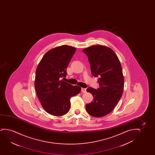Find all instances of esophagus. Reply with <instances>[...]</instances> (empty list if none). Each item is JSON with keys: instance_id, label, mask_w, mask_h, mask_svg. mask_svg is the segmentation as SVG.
Segmentation results:
<instances>
[{"instance_id": "1", "label": "esophagus", "mask_w": 155, "mask_h": 155, "mask_svg": "<svg viewBox=\"0 0 155 155\" xmlns=\"http://www.w3.org/2000/svg\"><path fill=\"white\" fill-rule=\"evenodd\" d=\"M81 91L83 92V93H86V88H81Z\"/></svg>"}]
</instances>
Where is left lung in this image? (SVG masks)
Segmentation results:
<instances>
[{"label":"left lung","mask_w":155,"mask_h":155,"mask_svg":"<svg viewBox=\"0 0 155 155\" xmlns=\"http://www.w3.org/2000/svg\"><path fill=\"white\" fill-rule=\"evenodd\" d=\"M83 51L88 56L91 74L99 77L100 85L97 89H86L94 101L86 104V110L93 117H104L114 110L122 95L124 77L121 63L114 51L106 46L93 45Z\"/></svg>","instance_id":"left-lung-1"}]
</instances>
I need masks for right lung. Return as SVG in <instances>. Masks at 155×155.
Segmentation results:
<instances>
[{
	"label": "right lung",
	"instance_id": "right-lung-1",
	"mask_svg": "<svg viewBox=\"0 0 155 155\" xmlns=\"http://www.w3.org/2000/svg\"><path fill=\"white\" fill-rule=\"evenodd\" d=\"M76 49L64 45L51 49L43 55L36 68L35 88L43 108L50 114L60 117L70 107V98L81 91L61 79Z\"/></svg>",
	"mask_w": 155,
	"mask_h": 155
}]
</instances>
